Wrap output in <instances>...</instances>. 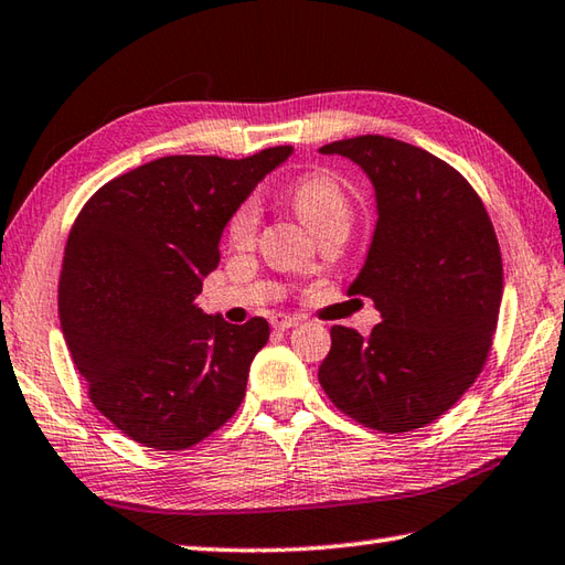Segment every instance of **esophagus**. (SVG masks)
<instances>
[{"label":"esophagus","mask_w":565,"mask_h":565,"mask_svg":"<svg viewBox=\"0 0 565 565\" xmlns=\"http://www.w3.org/2000/svg\"><path fill=\"white\" fill-rule=\"evenodd\" d=\"M298 323H301V318L296 316H284V313L271 316V328L276 330H289V328H296Z\"/></svg>","instance_id":"esophagus-1"}]
</instances>
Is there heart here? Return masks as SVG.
Wrapping results in <instances>:
<instances>
[{
	"label": "heart",
	"instance_id": "b5f03b06",
	"mask_svg": "<svg viewBox=\"0 0 565 565\" xmlns=\"http://www.w3.org/2000/svg\"><path fill=\"white\" fill-rule=\"evenodd\" d=\"M289 203L296 210V215L301 217V223L313 232L326 227L330 223H348L350 217V198L342 183L330 173H311L303 175L301 181H296L289 193ZM259 223V210L254 203H245L237 207V213L232 215L227 225V237L235 247H249L257 235Z\"/></svg>",
	"mask_w": 565,
	"mask_h": 565
}]
</instances>
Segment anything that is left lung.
Wrapping results in <instances>:
<instances>
[{
  "label": "left lung",
  "instance_id": "8db88e82",
  "mask_svg": "<svg viewBox=\"0 0 565 565\" xmlns=\"http://www.w3.org/2000/svg\"><path fill=\"white\" fill-rule=\"evenodd\" d=\"M367 173L377 203L372 245L350 294L382 316L370 335L330 328L318 370L340 412L404 434L444 416L488 362L502 303V254L478 193L412 143L364 135L320 147Z\"/></svg>",
  "mask_w": 565,
  "mask_h": 565
}]
</instances>
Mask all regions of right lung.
<instances>
[{
  "instance_id": "add662e5",
  "label": "right lung",
  "mask_w": 565,
  "mask_h": 565,
  "mask_svg": "<svg viewBox=\"0 0 565 565\" xmlns=\"http://www.w3.org/2000/svg\"><path fill=\"white\" fill-rule=\"evenodd\" d=\"M291 147L247 159L163 157L105 183L65 245L58 313L97 412L157 450H183L245 399L269 323L232 326L195 296L220 262V237Z\"/></svg>"
}]
</instances>
